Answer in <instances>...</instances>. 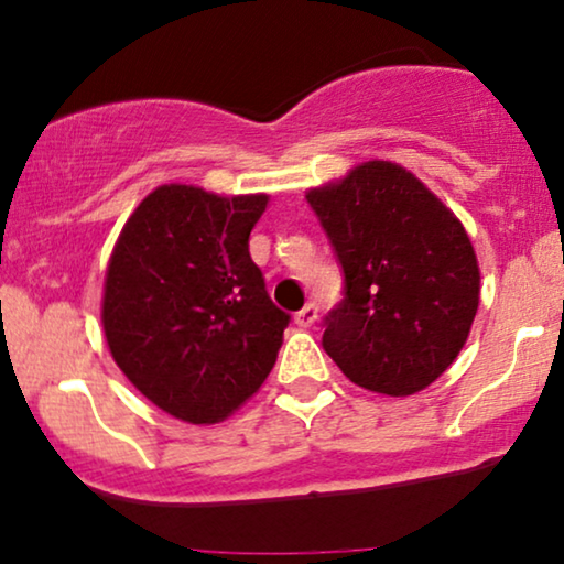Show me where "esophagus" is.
<instances>
[{"mask_svg":"<svg viewBox=\"0 0 564 564\" xmlns=\"http://www.w3.org/2000/svg\"><path fill=\"white\" fill-rule=\"evenodd\" d=\"M294 321H296V325H302V328H310V325L317 321V307H315V304H312V302L304 304V307L294 315Z\"/></svg>","mask_w":564,"mask_h":564,"instance_id":"obj_1","label":"esophagus"}]
</instances>
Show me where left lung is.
Returning a JSON list of instances; mask_svg holds the SVG:
<instances>
[{
	"label": "left lung",
	"instance_id": "1",
	"mask_svg": "<svg viewBox=\"0 0 564 564\" xmlns=\"http://www.w3.org/2000/svg\"><path fill=\"white\" fill-rule=\"evenodd\" d=\"M307 202L344 270L323 349L362 389L423 391L457 359L478 312L480 270L463 223L386 160L310 188Z\"/></svg>",
	"mask_w": 564,
	"mask_h": 564
}]
</instances>
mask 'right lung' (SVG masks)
Returning a JSON list of instances; mask_svg holds the SVG:
<instances>
[{
    "label": "right lung",
    "mask_w": 564,
    "mask_h": 564,
    "mask_svg": "<svg viewBox=\"0 0 564 564\" xmlns=\"http://www.w3.org/2000/svg\"><path fill=\"white\" fill-rule=\"evenodd\" d=\"M264 207L268 194L217 196L167 183L120 230L101 300L107 347L167 415L217 423L273 370L291 317L249 254Z\"/></svg>",
    "instance_id": "right-lung-1"
}]
</instances>
